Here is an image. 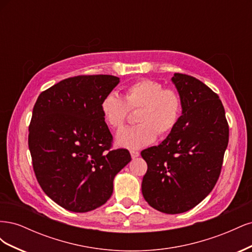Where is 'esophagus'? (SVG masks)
Wrapping results in <instances>:
<instances>
[{"mask_svg": "<svg viewBox=\"0 0 252 252\" xmlns=\"http://www.w3.org/2000/svg\"><path fill=\"white\" fill-rule=\"evenodd\" d=\"M130 155H131L132 158H138L140 156V152L136 151V150H130Z\"/></svg>", "mask_w": 252, "mask_h": 252, "instance_id": "1", "label": "esophagus"}]
</instances>
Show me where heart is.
<instances>
[{"mask_svg": "<svg viewBox=\"0 0 252 252\" xmlns=\"http://www.w3.org/2000/svg\"><path fill=\"white\" fill-rule=\"evenodd\" d=\"M129 109H139V124L122 129L116 140L121 147L139 149L151 144L158 134L165 136L173 130L182 116L183 102L177 90L164 88L155 80L142 79L129 84L124 98L110 93L101 103L103 120L113 129L124 125Z\"/></svg>", "mask_w": 252, "mask_h": 252, "instance_id": "1", "label": "heart"}]
</instances>
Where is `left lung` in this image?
I'll return each mask as SVG.
<instances>
[{"mask_svg":"<svg viewBox=\"0 0 252 252\" xmlns=\"http://www.w3.org/2000/svg\"><path fill=\"white\" fill-rule=\"evenodd\" d=\"M183 102L178 125L158 146L141 152L147 163L144 199L158 211L175 215L193 208L217 184L229 140L219 95L183 73L171 78Z\"/></svg>","mask_w":252,"mask_h":252,"instance_id":"obj_1","label":"left lung"}]
</instances>
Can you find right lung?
<instances>
[{"mask_svg":"<svg viewBox=\"0 0 252 252\" xmlns=\"http://www.w3.org/2000/svg\"><path fill=\"white\" fill-rule=\"evenodd\" d=\"M114 75L68 78L37 97L28 146L37 182L50 199L73 212H87L109 200L113 179L131 161L127 149H111L112 135L101 113Z\"/></svg>","mask_w":252,"mask_h":252,"instance_id":"right-lung-1","label":"right lung"}]
</instances>
